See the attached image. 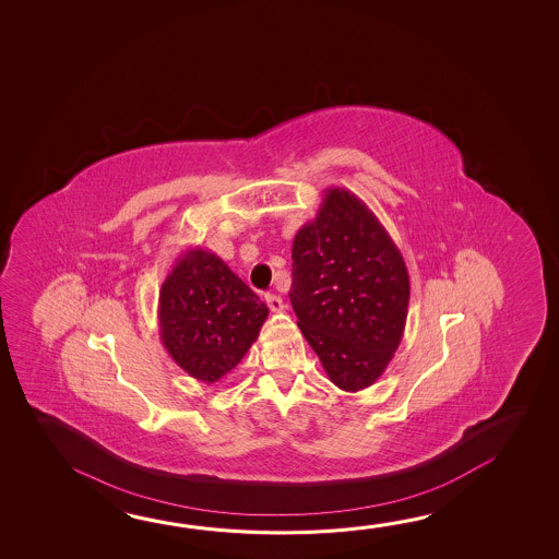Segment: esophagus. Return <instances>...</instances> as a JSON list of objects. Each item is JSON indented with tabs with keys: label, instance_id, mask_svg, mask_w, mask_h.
<instances>
[{
	"label": "esophagus",
	"instance_id": "obj_1",
	"mask_svg": "<svg viewBox=\"0 0 559 559\" xmlns=\"http://www.w3.org/2000/svg\"><path fill=\"white\" fill-rule=\"evenodd\" d=\"M265 300L266 304H269V308H271V312H283L284 302L281 296H275V294H266Z\"/></svg>",
	"mask_w": 559,
	"mask_h": 559
}]
</instances>
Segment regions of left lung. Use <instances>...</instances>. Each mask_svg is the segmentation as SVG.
Returning a JSON list of instances; mask_svg holds the SVG:
<instances>
[{
	"instance_id": "obj_1",
	"label": "left lung",
	"mask_w": 559,
	"mask_h": 559,
	"mask_svg": "<svg viewBox=\"0 0 559 559\" xmlns=\"http://www.w3.org/2000/svg\"><path fill=\"white\" fill-rule=\"evenodd\" d=\"M288 296L337 389L379 381L401 345L411 278L401 249L361 198L325 188L318 214L294 236Z\"/></svg>"
}]
</instances>
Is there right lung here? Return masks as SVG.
<instances>
[{
	"label": "right lung",
	"mask_w": 559,
	"mask_h": 559,
	"mask_svg": "<svg viewBox=\"0 0 559 559\" xmlns=\"http://www.w3.org/2000/svg\"><path fill=\"white\" fill-rule=\"evenodd\" d=\"M269 308L212 251L178 257L158 293V332L173 361L197 381L217 382L257 342Z\"/></svg>",
	"instance_id": "right-lung-1"
}]
</instances>
